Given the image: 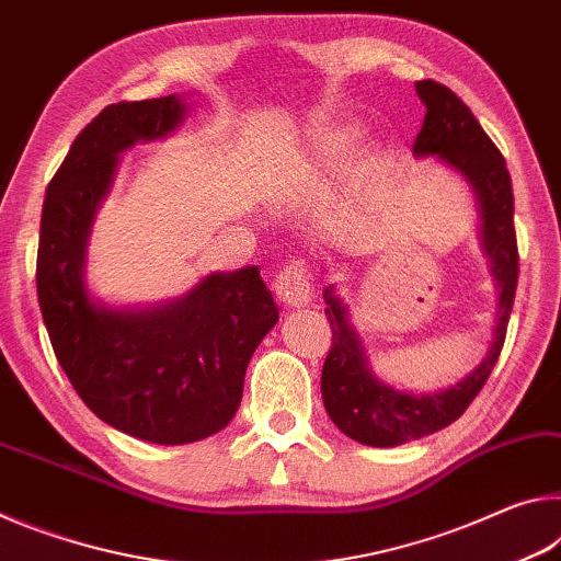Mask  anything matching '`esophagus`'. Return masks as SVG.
I'll return each mask as SVG.
<instances>
[{
  "label": "esophagus",
  "instance_id": "esophagus-1",
  "mask_svg": "<svg viewBox=\"0 0 561 561\" xmlns=\"http://www.w3.org/2000/svg\"><path fill=\"white\" fill-rule=\"evenodd\" d=\"M274 294L289 309L307 307L311 301V272L301 260L284 264V270L274 279Z\"/></svg>",
  "mask_w": 561,
  "mask_h": 561
}]
</instances>
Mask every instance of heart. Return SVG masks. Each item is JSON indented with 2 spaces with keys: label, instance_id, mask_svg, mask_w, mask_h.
Wrapping results in <instances>:
<instances>
[{
  "label": "heart",
  "instance_id": "obj_1",
  "mask_svg": "<svg viewBox=\"0 0 561 561\" xmlns=\"http://www.w3.org/2000/svg\"><path fill=\"white\" fill-rule=\"evenodd\" d=\"M351 140H354V130L351 128L329 126L317 130L314 136L307 140L304 153H307L309 160H327L331 156H339L341 150H346L351 146Z\"/></svg>",
  "mask_w": 561,
  "mask_h": 561
}]
</instances>
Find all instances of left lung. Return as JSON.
I'll return each mask as SVG.
<instances>
[{
  "label": "left lung",
  "mask_w": 561,
  "mask_h": 561,
  "mask_svg": "<svg viewBox=\"0 0 561 561\" xmlns=\"http://www.w3.org/2000/svg\"><path fill=\"white\" fill-rule=\"evenodd\" d=\"M425 106L423 128L413 144L415 158H438L470 185L480 213V247L497 289L495 329L488 354L458 383L435 393L401 391L374 374L364 341L348 319V307L334 284L324 289L331 324V351L321 371V398L336 428L371 448H393L445 428L465 413L505 344V331L517 289L515 197L505 158L482 130L472 111L435 81L415 83Z\"/></svg>",
  "instance_id": "left-lung-1"
}]
</instances>
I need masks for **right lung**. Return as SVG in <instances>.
I'll use <instances>...</instances> for the list:
<instances>
[{
    "instance_id": "right-lung-1",
    "label": "right lung",
    "mask_w": 561,
    "mask_h": 561,
    "mask_svg": "<svg viewBox=\"0 0 561 561\" xmlns=\"http://www.w3.org/2000/svg\"><path fill=\"white\" fill-rule=\"evenodd\" d=\"M187 113L178 93L103 108L46 187L36 254L42 317L76 393L111 428L158 445L210 438L232 421L247 364L279 321L257 267L213 272L183 297L144 307L89 289L91 227L121 156L168 138Z\"/></svg>"
}]
</instances>
